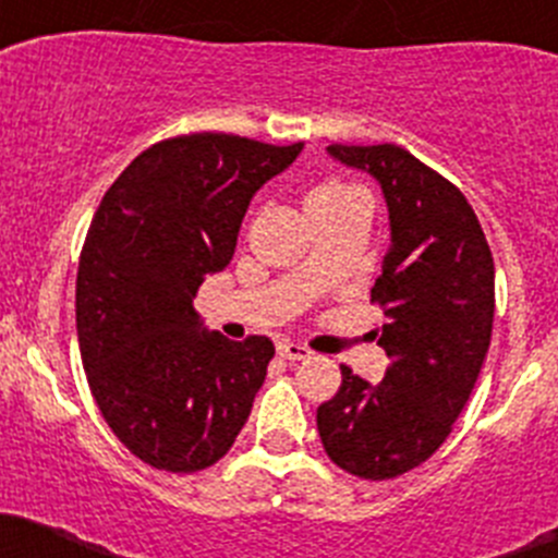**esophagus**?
<instances>
[{
  "instance_id": "obj_1",
  "label": "esophagus",
  "mask_w": 558,
  "mask_h": 558,
  "mask_svg": "<svg viewBox=\"0 0 558 558\" xmlns=\"http://www.w3.org/2000/svg\"><path fill=\"white\" fill-rule=\"evenodd\" d=\"M279 355H284L288 362H304V359H312V350L306 344L284 339V342H279Z\"/></svg>"
}]
</instances>
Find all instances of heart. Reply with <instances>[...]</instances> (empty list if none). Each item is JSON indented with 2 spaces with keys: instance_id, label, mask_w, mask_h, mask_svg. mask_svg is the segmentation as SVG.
I'll return each mask as SVG.
<instances>
[{
  "instance_id": "heart-1",
  "label": "heart",
  "mask_w": 558,
  "mask_h": 558,
  "mask_svg": "<svg viewBox=\"0 0 558 558\" xmlns=\"http://www.w3.org/2000/svg\"><path fill=\"white\" fill-rule=\"evenodd\" d=\"M350 185L342 183V180H320V183H315L310 189V194H306V208H312V205H326V203H333V199H339V196L350 194Z\"/></svg>"
}]
</instances>
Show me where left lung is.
Listing matches in <instances>:
<instances>
[{
	"mask_svg": "<svg viewBox=\"0 0 558 558\" xmlns=\"http://www.w3.org/2000/svg\"><path fill=\"white\" fill-rule=\"evenodd\" d=\"M328 156L384 189L391 243L373 301L389 367L373 386L342 364L317 433L342 471L395 480L447 441L480 378L496 310L493 254L458 185L402 147L331 145Z\"/></svg>",
	"mask_w": 558,
	"mask_h": 558,
	"instance_id": "8db88e82",
	"label": "left lung"
}]
</instances>
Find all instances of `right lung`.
I'll return each mask as SVG.
<instances>
[{
  "instance_id": "right-lung-1",
  "label": "right lung",
  "mask_w": 558,
  "mask_h": 558,
  "mask_svg": "<svg viewBox=\"0 0 558 558\" xmlns=\"http://www.w3.org/2000/svg\"><path fill=\"white\" fill-rule=\"evenodd\" d=\"M301 147L235 134L156 142L95 210L76 276L78 350L106 424L153 469H208L252 413L274 342L208 331L194 295L230 265L252 196Z\"/></svg>"
}]
</instances>
